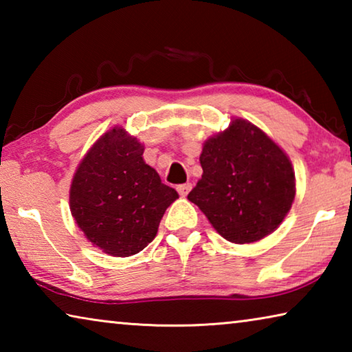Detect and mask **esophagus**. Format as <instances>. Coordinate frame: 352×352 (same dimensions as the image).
Wrapping results in <instances>:
<instances>
[{
    "label": "esophagus",
    "instance_id": "obj_1",
    "mask_svg": "<svg viewBox=\"0 0 352 352\" xmlns=\"http://www.w3.org/2000/svg\"><path fill=\"white\" fill-rule=\"evenodd\" d=\"M190 189H192V184H190V183H184V184H180V186L177 188L178 194L183 195V197H186V195L189 194V190H190Z\"/></svg>",
    "mask_w": 352,
    "mask_h": 352
}]
</instances>
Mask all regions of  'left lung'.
I'll return each instance as SVG.
<instances>
[{"mask_svg": "<svg viewBox=\"0 0 352 352\" xmlns=\"http://www.w3.org/2000/svg\"><path fill=\"white\" fill-rule=\"evenodd\" d=\"M201 178L189 201L223 239L261 241L273 233L295 199V172L287 155L245 119L208 138L200 155Z\"/></svg>", "mask_w": 352, "mask_h": 352, "instance_id": "8db88e82", "label": "left lung"}]
</instances>
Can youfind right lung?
<instances>
[{
  "label": "right lung",
  "instance_id": "1",
  "mask_svg": "<svg viewBox=\"0 0 352 352\" xmlns=\"http://www.w3.org/2000/svg\"><path fill=\"white\" fill-rule=\"evenodd\" d=\"M144 146L122 127L94 142L77 168L69 210L93 245L116 258L140 253L157 236L160 220L178 199L142 160Z\"/></svg>",
  "mask_w": 352,
  "mask_h": 352
}]
</instances>
